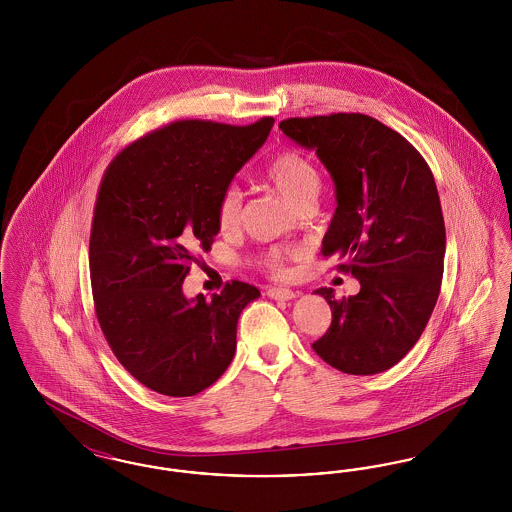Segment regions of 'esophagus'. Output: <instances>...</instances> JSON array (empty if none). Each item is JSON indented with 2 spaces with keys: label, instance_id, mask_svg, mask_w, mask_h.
<instances>
[{
  "label": "esophagus",
  "instance_id": "esophagus-1",
  "mask_svg": "<svg viewBox=\"0 0 512 512\" xmlns=\"http://www.w3.org/2000/svg\"><path fill=\"white\" fill-rule=\"evenodd\" d=\"M267 293L268 297L278 299V301H288V299L295 297V292L290 288H268Z\"/></svg>",
  "mask_w": 512,
  "mask_h": 512
}]
</instances>
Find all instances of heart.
I'll return each mask as SVG.
<instances>
[{
	"mask_svg": "<svg viewBox=\"0 0 512 512\" xmlns=\"http://www.w3.org/2000/svg\"><path fill=\"white\" fill-rule=\"evenodd\" d=\"M263 176L284 195L295 209L315 205L322 174L317 165L299 149H280L263 169ZM242 220V192L236 186L226 188L219 199L217 222L220 230H236ZM299 255L295 247H270L257 257V263L274 276H284L288 261Z\"/></svg>",
	"mask_w": 512,
	"mask_h": 512,
	"instance_id": "heart-1",
	"label": "heart"
}]
</instances>
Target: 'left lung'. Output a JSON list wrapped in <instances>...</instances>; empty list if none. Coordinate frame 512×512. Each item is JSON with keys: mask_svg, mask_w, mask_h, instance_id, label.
I'll use <instances>...</instances> for the list:
<instances>
[{"mask_svg": "<svg viewBox=\"0 0 512 512\" xmlns=\"http://www.w3.org/2000/svg\"><path fill=\"white\" fill-rule=\"evenodd\" d=\"M280 128L317 149L332 174L338 207L322 255H338V270L361 282L341 299L318 288L332 324L313 349L345 374L388 370L422 336L441 290L445 224L434 174L409 140L363 113L293 117Z\"/></svg>", "mask_w": 512, "mask_h": 512, "instance_id": "left-lung-1", "label": "left lung"}]
</instances>
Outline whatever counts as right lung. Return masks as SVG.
<instances>
[{"instance_id": "1", "label": "right lung", "mask_w": 512, "mask_h": 512, "mask_svg": "<svg viewBox=\"0 0 512 512\" xmlns=\"http://www.w3.org/2000/svg\"><path fill=\"white\" fill-rule=\"evenodd\" d=\"M272 124L174 121L103 172L90 232L94 309L119 363L149 390L190 397L234 359L240 313L261 292L232 280L211 301L186 299L182 282L219 234L220 195Z\"/></svg>"}]
</instances>
